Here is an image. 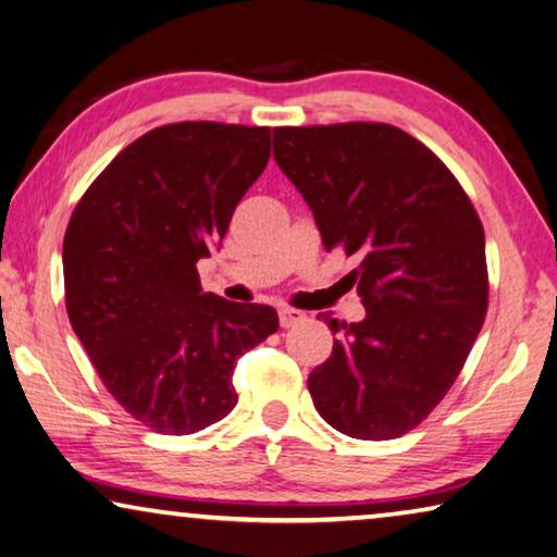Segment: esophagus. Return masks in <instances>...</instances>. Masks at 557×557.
<instances>
[{"label":"esophagus","mask_w":557,"mask_h":557,"mask_svg":"<svg viewBox=\"0 0 557 557\" xmlns=\"http://www.w3.org/2000/svg\"><path fill=\"white\" fill-rule=\"evenodd\" d=\"M299 322H305V314L299 310H293V307H282L280 310V324L285 326V330H289V326H295Z\"/></svg>","instance_id":"esophagus-1"}]
</instances>
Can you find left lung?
Returning <instances> with one entry per match:
<instances>
[{
  "instance_id": "left-lung-1",
  "label": "left lung",
  "mask_w": 557,
  "mask_h": 557,
  "mask_svg": "<svg viewBox=\"0 0 557 557\" xmlns=\"http://www.w3.org/2000/svg\"><path fill=\"white\" fill-rule=\"evenodd\" d=\"M275 161L326 250L359 260L367 317H324L339 339L307 379L317 411L351 438L401 436L451 389L483 326L481 220L454 173L389 123L275 128Z\"/></svg>"
}]
</instances>
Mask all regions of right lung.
<instances>
[{"instance_id": "obj_1", "label": "right lung", "mask_w": 557, "mask_h": 557, "mask_svg": "<svg viewBox=\"0 0 557 557\" xmlns=\"http://www.w3.org/2000/svg\"><path fill=\"white\" fill-rule=\"evenodd\" d=\"M268 161L264 126L168 123L123 148L69 220V320L109 394L158 434L225 419L237 357L277 332L272 307L202 293L196 268Z\"/></svg>"}]
</instances>
